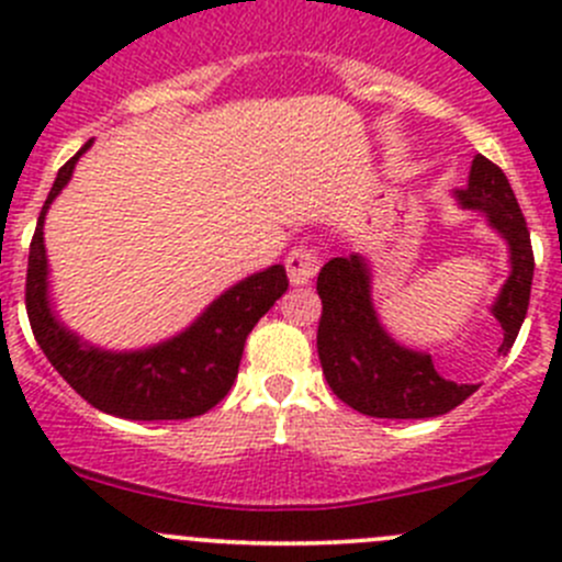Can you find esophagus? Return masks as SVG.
<instances>
[{
    "label": "esophagus",
    "instance_id": "obj_1",
    "mask_svg": "<svg viewBox=\"0 0 562 562\" xmlns=\"http://www.w3.org/2000/svg\"><path fill=\"white\" fill-rule=\"evenodd\" d=\"M285 269L288 277H291V285H307V282H313L317 269H321V260H317L313 247H293L288 252Z\"/></svg>",
    "mask_w": 562,
    "mask_h": 562
}]
</instances>
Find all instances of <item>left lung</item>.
Returning a JSON list of instances; mask_svg holds the SVG:
<instances>
[{
	"mask_svg": "<svg viewBox=\"0 0 562 562\" xmlns=\"http://www.w3.org/2000/svg\"><path fill=\"white\" fill-rule=\"evenodd\" d=\"M454 198L462 209H473L490 220L492 228L512 249V274L492 315L503 328L506 356L517 339L530 304L532 247L525 214L514 198L506 173L475 155L470 179ZM317 296L323 302L317 323V356L334 394L353 411L372 418H432L454 411L475 389L438 375L432 356L405 348L389 337L378 321L370 296V263L361 255L331 258L317 274Z\"/></svg>",
	"mask_w": 562,
	"mask_h": 562,
	"instance_id": "obj_1",
	"label": "left lung"
}]
</instances>
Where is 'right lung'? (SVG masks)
Here are the masks:
<instances>
[{"label": "right lung", "mask_w": 562, "mask_h": 562, "mask_svg": "<svg viewBox=\"0 0 562 562\" xmlns=\"http://www.w3.org/2000/svg\"><path fill=\"white\" fill-rule=\"evenodd\" d=\"M89 146L92 140H87L81 151L59 168L37 217L26 269V315L32 331L54 370L98 411L133 422L201 416L234 386L247 334L288 291L285 269L277 263L245 277L223 296L214 299L190 328L160 345L124 353L87 345L50 313L43 223L45 212L65 190L78 157Z\"/></svg>", "instance_id": "obj_1"}]
</instances>
